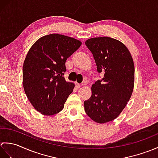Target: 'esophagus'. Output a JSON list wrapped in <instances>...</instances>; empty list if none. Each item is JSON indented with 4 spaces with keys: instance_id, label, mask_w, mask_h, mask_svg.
<instances>
[{
    "instance_id": "1",
    "label": "esophagus",
    "mask_w": 158,
    "mask_h": 158,
    "mask_svg": "<svg viewBox=\"0 0 158 158\" xmlns=\"http://www.w3.org/2000/svg\"><path fill=\"white\" fill-rule=\"evenodd\" d=\"M83 85H86V83H83ZM75 85H76L77 88H80V87H81V84H80V83H77V82H75Z\"/></svg>"
}]
</instances>
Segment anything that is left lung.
Instances as JSON below:
<instances>
[{
    "instance_id": "left-lung-1",
    "label": "left lung",
    "mask_w": 158,
    "mask_h": 158,
    "mask_svg": "<svg viewBox=\"0 0 158 158\" xmlns=\"http://www.w3.org/2000/svg\"><path fill=\"white\" fill-rule=\"evenodd\" d=\"M97 71L102 80L92 86V96L84 102L85 111L98 123L110 122L119 115L129 101L135 85V65L126 46L118 40L102 36L87 40Z\"/></svg>"
}]
</instances>
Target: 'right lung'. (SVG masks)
Masks as SVG:
<instances>
[{
    "instance_id": "1",
    "label": "right lung",
    "mask_w": 158,
    "mask_h": 158,
    "mask_svg": "<svg viewBox=\"0 0 158 158\" xmlns=\"http://www.w3.org/2000/svg\"><path fill=\"white\" fill-rule=\"evenodd\" d=\"M81 45V41L60 34L39 39L29 49L23 64V87L33 107L44 115L63 109L75 84L66 81L67 58Z\"/></svg>"
}]
</instances>
